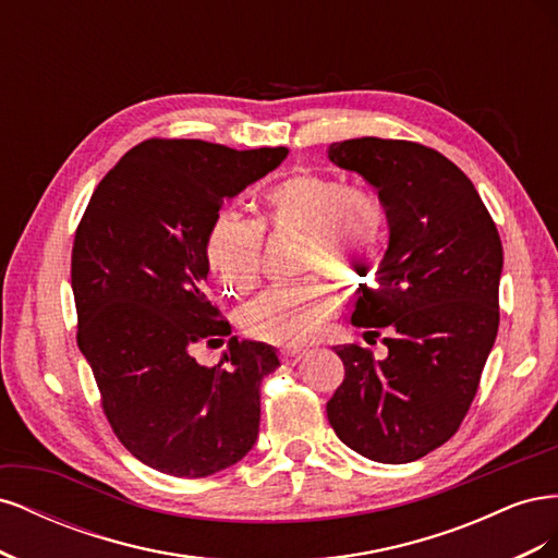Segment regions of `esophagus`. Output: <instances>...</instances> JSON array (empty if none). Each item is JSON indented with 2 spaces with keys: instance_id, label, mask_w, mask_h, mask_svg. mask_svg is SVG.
Here are the masks:
<instances>
[{
  "instance_id": "1",
  "label": "esophagus",
  "mask_w": 558,
  "mask_h": 558,
  "mask_svg": "<svg viewBox=\"0 0 558 558\" xmlns=\"http://www.w3.org/2000/svg\"><path fill=\"white\" fill-rule=\"evenodd\" d=\"M302 356H305V353H302V351H293V349H283V351H279V359H281V363H283V365H298Z\"/></svg>"
}]
</instances>
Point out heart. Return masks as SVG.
<instances>
[{"label": "heart", "mask_w": 558, "mask_h": 558, "mask_svg": "<svg viewBox=\"0 0 558 558\" xmlns=\"http://www.w3.org/2000/svg\"><path fill=\"white\" fill-rule=\"evenodd\" d=\"M260 221L223 211L209 228L205 256L211 277L228 295H246L260 281L263 232L302 234L300 272L332 277L361 291L375 277L386 251L384 202L344 179L298 170L263 193ZM310 275L269 289L240 312V328L267 344L305 347L337 312L332 286Z\"/></svg>", "instance_id": "1"}]
</instances>
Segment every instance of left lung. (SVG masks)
<instances>
[{
  "label": "left lung",
  "instance_id": "8db88e82",
  "mask_svg": "<svg viewBox=\"0 0 558 558\" xmlns=\"http://www.w3.org/2000/svg\"><path fill=\"white\" fill-rule=\"evenodd\" d=\"M328 158L379 191L391 240L351 324L384 332L386 359L337 347L344 379L326 404L340 440L369 461L410 463L456 435L498 332L502 244L472 181L416 142L361 137Z\"/></svg>",
  "mask_w": 558,
  "mask_h": 558
}]
</instances>
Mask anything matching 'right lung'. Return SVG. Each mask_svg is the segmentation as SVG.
<instances>
[{
    "label": "right lung",
    "instance_id": "obj_1",
    "mask_svg": "<svg viewBox=\"0 0 558 558\" xmlns=\"http://www.w3.org/2000/svg\"><path fill=\"white\" fill-rule=\"evenodd\" d=\"M286 154L146 140L99 181L76 228L78 349L113 435L165 475L207 477L256 445L260 384L279 367L275 349L230 337L218 365H199L191 351L230 335L207 291L209 228L226 197Z\"/></svg>",
    "mask_w": 558,
    "mask_h": 558
}]
</instances>
